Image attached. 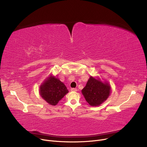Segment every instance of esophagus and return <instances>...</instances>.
<instances>
[{"label":"esophagus","instance_id":"esophagus-1","mask_svg":"<svg viewBox=\"0 0 147 147\" xmlns=\"http://www.w3.org/2000/svg\"><path fill=\"white\" fill-rule=\"evenodd\" d=\"M71 91H73V92H76V91H78V89H76V88H71Z\"/></svg>","mask_w":147,"mask_h":147}]
</instances>
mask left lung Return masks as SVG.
Masks as SVG:
<instances>
[{
  "label": "left lung",
  "mask_w": 147,
  "mask_h": 147,
  "mask_svg": "<svg viewBox=\"0 0 147 147\" xmlns=\"http://www.w3.org/2000/svg\"><path fill=\"white\" fill-rule=\"evenodd\" d=\"M111 90V86L108 83H103L99 79L91 76L85 87L82 90V93L89 105L98 106L107 100Z\"/></svg>",
  "instance_id": "1"
}]
</instances>
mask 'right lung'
I'll list each match as a JSON object with an SVG mask.
<instances>
[{
    "label": "right lung",
    "instance_id": "1",
    "mask_svg": "<svg viewBox=\"0 0 147 147\" xmlns=\"http://www.w3.org/2000/svg\"><path fill=\"white\" fill-rule=\"evenodd\" d=\"M40 94L48 103L55 106L68 92L65 85L55 76L50 75L40 87Z\"/></svg>",
    "mask_w": 147,
    "mask_h": 147
}]
</instances>
